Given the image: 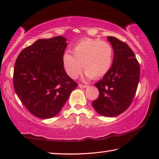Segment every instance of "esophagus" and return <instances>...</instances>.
Here are the masks:
<instances>
[{
    "instance_id": "esophagus-1",
    "label": "esophagus",
    "mask_w": 159,
    "mask_h": 159,
    "mask_svg": "<svg viewBox=\"0 0 159 159\" xmlns=\"http://www.w3.org/2000/svg\"><path fill=\"white\" fill-rule=\"evenodd\" d=\"M87 87H88L87 85H84V84H79V87H80V88H86Z\"/></svg>"
}]
</instances>
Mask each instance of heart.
<instances>
[{"label": "heart", "instance_id": "1", "mask_svg": "<svg viewBox=\"0 0 159 159\" xmlns=\"http://www.w3.org/2000/svg\"><path fill=\"white\" fill-rule=\"evenodd\" d=\"M72 52L73 56L68 52L62 55L63 67L72 79L81 74L82 67L87 78L99 79L109 72L113 62L111 46L98 39H83L74 46Z\"/></svg>", "mask_w": 159, "mask_h": 159}]
</instances>
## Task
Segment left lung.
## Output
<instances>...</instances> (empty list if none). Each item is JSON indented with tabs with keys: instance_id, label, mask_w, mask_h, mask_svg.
<instances>
[{
	"instance_id": "1",
	"label": "left lung",
	"mask_w": 159,
	"mask_h": 159,
	"mask_svg": "<svg viewBox=\"0 0 159 159\" xmlns=\"http://www.w3.org/2000/svg\"><path fill=\"white\" fill-rule=\"evenodd\" d=\"M107 40L114 50L111 67L94 85L99 97L92 102L97 112L113 117L126 110L134 99L140 77V66L127 44L109 36Z\"/></svg>"
}]
</instances>
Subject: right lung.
<instances>
[{"label":"right lung","instance_id":"1","mask_svg":"<svg viewBox=\"0 0 159 159\" xmlns=\"http://www.w3.org/2000/svg\"><path fill=\"white\" fill-rule=\"evenodd\" d=\"M67 39H40L21 51L15 63L13 85L28 111L41 119L59 113L77 84L65 71Z\"/></svg>","mask_w":159,"mask_h":159}]
</instances>
